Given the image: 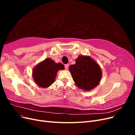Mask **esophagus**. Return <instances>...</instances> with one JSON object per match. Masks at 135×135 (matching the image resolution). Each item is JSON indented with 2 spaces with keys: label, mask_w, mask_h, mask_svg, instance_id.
<instances>
[{
  "label": "esophagus",
  "mask_w": 135,
  "mask_h": 135,
  "mask_svg": "<svg viewBox=\"0 0 135 135\" xmlns=\"http://www.w3.org/2000/svg\"><path fill=\"white\" fill-rule=\"evenodd\" d=\"M68 67H69V65L68 64L65 65V69H66V70H68Z\"/></svg>",
  "instance_id": "esophagus-1"
}]
</instances>
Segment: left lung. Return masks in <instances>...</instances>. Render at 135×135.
Returning <instances> with one entry per match:
<instances>
[{
	"mask_svg": "<svg viewBox=\"0 0 135 135\" xmlns=\"http://www.w3.org/2000/svg\"><path fill=\"white\" fill-rule=\"evenodd\" d=\"M73 80L79 88L89 91L99 84L102 70L99 65L89 56L80 55L75 64L69 66Z\"/></svg>",
	"mask_w": 135,
	"mask_h": 135,
	"instance_id": "8db88e82",
	"label": "left lung"
}]
</instances>
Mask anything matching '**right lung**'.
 Wrapping results in <instances>:
<instances>
[{"mask_svg": "<svg viewBox=\"0 0 135 135\" xmlns=\"http://www.w3.org/2000/svg\"><path fill=\"white\" fill-rule=\"evenodd\" d=\"M61 63H56L50 58L39 62L32 70V78L35 83L42 88H47L54 83L57 73L60 70H64Z\"/></svg>", "mask_w": 135, "mask_h": 135, "instance_id": "obj_1", "label": "right lung"}]
</instances>
